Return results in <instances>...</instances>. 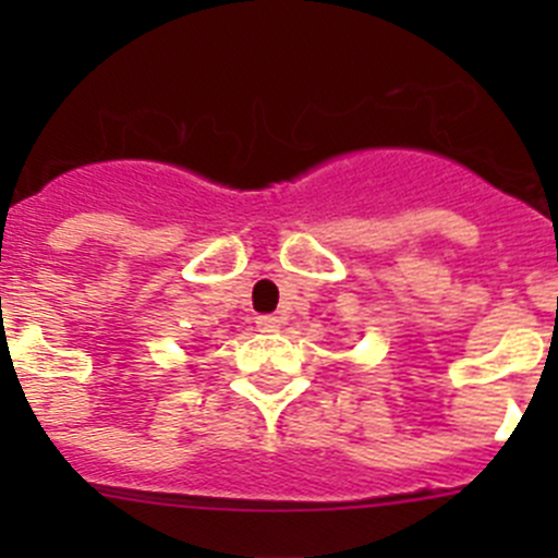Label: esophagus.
I'll list each match as a JSON object with an SVG mask.
<instances>
[{"instance_id": "obj_1", "label": "esophagus", "mask_w": 558, "mask_h": 558, "mask_svg": "<svg viewBox=\"0 0 558 558\" xmlns=\"http://www.w3.org/2000/svg\"><path fill=\"white\" fill-rule=\"evenodd\" d=\"M256 324L262 331H278L280 326H283V320H280L278 315H258Z\"/></svg>"}]
</instances>
